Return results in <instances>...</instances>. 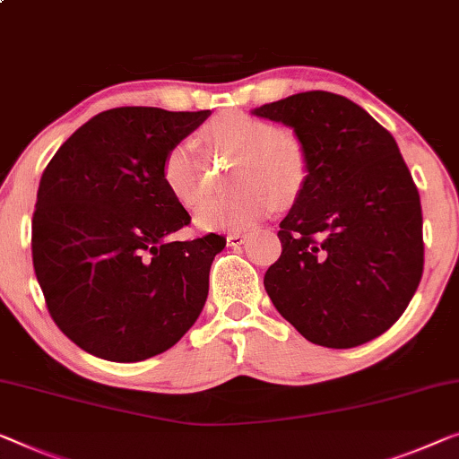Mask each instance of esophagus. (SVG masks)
Here are the masks:
<instances>
[{"mask_svg":"<svg viewBox=\"0 0 459 459\" xmlns=\"http://www.w3.org/2000/svg\"><path fill=\"white\" fill-rule=\"evenodd\" d=\"M247 238H249L247 232H229L227 243L230 245V247H241V245L247 241Z\"/></svg>","mask_w":459,"mask_h":459,"instance_id":"esophagus-1","label":"esophagus"}]
</instances>
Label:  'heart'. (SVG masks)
Here are the masks:
<instances>
[{"mask_svg":"<svg viewBox=\"0 0 459 459\" xmlns=\"http://www.w3.org/2000/svg\"><path fill=\"white\" fill-rule=\"evenodd\" d=\"M208 148L237 156L230 183L241 191L204 202L195 224L204 230H238L251 227L270 212L299 197L309 173L305 146L270 121L243 111H229L212 119L200 134ZM162 181L183 206H194L206 194V169L195 140L183 138L162 159Z\"/></svg>","mask_w":459,"mask_h":459,"instance_id":"heart-1","label":"heart"}]
</instances>
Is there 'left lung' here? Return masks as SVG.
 <instances>
[{
  "instance_id": "obj_1",
  "label": "left lung",
  "mask_w": 459,
  "mask_h": 459,
  "mask_svg": "<svg viewBox=\"0 0 459 459\" xmlns=\"http://www.w3.org/2000/svg\"><path fill=\"white\" fill-rule=\"evenodd\" d=\"M295 129L309 173L280 222L282 253L264 276L300 336L354 348L387 332L425 265L420 195L398 143L365 108L325 91L253 108Z\"/></svg>"
}]
</instances>
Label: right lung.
<instances>
[{
	"mask_svg": "<svg viewBox=\"0 0 459 459\" xmlns=\"http://www.w3.org/2000/svg\"><path fill=\"white\" fill-rule=\"evenodd\" d=\"M210 111L119 107L67 138L47 164L32 214V264L47 309L82 351L138 362L175 346L208 299L227 245L210 232L169 241L191 216L162 159Z\"/></svg>",
	"mask_w": 459,
	"mask_h": 459,
	"instance_id": "add662e5",
	"label": "right lung"
}]
</instances>
